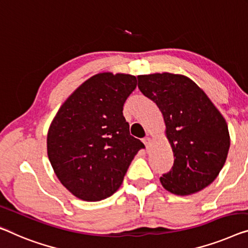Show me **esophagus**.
Wrapping results in <instances>:
<instances>
[{
    "instance_id": "1",
    "label": "esophagus",
    "mask_w": 248,
    "mask_h": 248,
    "mask_svg": "<svg viewBox=\"0 0 248 248\" xmlns=\"http://www.w3.org/2000/svg\"><path fill=\"white\" fill-rule=\"evenodd\" d=\"M142 142L145 143V146L148 148V147H149L150 143H151V138H150L149 136H147L146 138H143V139H142Z\"/></svg>"
}]
</instances>
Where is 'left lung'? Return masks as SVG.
I'll use <instances>...</instances> for the list:
<instances>
[{
  "label": "left lung",
  "instance_id": "1",
  "mask_svg": "<svg viewBox=\"0 0 248 248\" xmlns=\"http://www.w3.org/2000/svg\"><path fill=\"white\" fill-rule=\"evenodd\" d=\"M137 78L139 90L162 113L175 158L161 185L180 196L204 189L218 176L230 149L224 117L189 78L168 72Z\"/></svg>",
  "mask_w": 248,
  "mask_h": 248
}]
</instances>
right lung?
Masks as SVG:
<instances>
[{
  "mask_svg": "<svg viewBox=\"0 0 248 248\" xmlns=\"http://www.w3.org/2000/svg\"><path fill=\"white\" fill-rule=\"evenodd\" d=\"M135 76L98 73L66 99L49 128L47 157L61 184L76 197L99 202L119 189L143 143L129 131L124 103Z\"/></svg>",
  "mask_w": 248,
  "mask_h": 248,
  "instance_id": "obj_1",
  "label": "right lung"
}]
</instances>
